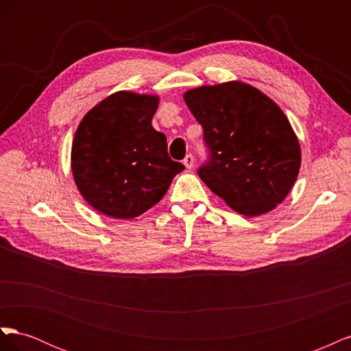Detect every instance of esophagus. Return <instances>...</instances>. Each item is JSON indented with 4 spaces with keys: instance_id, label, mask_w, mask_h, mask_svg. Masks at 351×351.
I'll return each instance as SVG.
<instances>
[{
    "instance_id": "obj_1",
    "label": "esophagus",
    "mask_w": 351,
    "mask_h": 351,
    "mask_svg": "<svg viewBox=\"0 0 351 351\" xmlns=\"http://www.w3.org/2000/svg\"><path fill=\"white\" fill-rule=\"evenodd\" d=\"M183 164L186 165V168L187 169H192L193 168V164H195V158H193V155H186V158L183 159Z\"/></svg>"
}]
</instances>
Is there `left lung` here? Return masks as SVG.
Listing matches in <instances>:
<instances>
[{
  "mask_svg": "<svg viewBox=\"0 0 351 351\" xmlns=\"http://www.w3.org/2000/svg\"><path fill=\"white\" fill-rule=\"evenodd\" d=\"M184 101L209 149V161L197 169L202 182L241 215L277 208L302 162L299 139L278 105L237 80L190 89Z\"/></svg>",
  "mask_w": 351,
  "mask_h": 351,
  "instance_id": "1",
  "label": "left lung"
}]
</instances>
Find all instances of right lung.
Listing matches in <instances>:
<instances>
[{
  "label": "right lung",
  "mask_w": 351,
  "mask_h": 351,
  "mask_svg": "<svg viewBox=\"0 0 351 351\" xmlns=\"http://www.w3.org/2000/svg\"><path fill=\"white\" fill-rule=\"evenodd\" d=\"M156 95L120 90L83 117L71 145L80 195L101 214L132 219L164 197L184 165L173 161L167 137L152 127Z\"/></svg>",
  "instance_id": "right-lung-1"
}]
</instances>
